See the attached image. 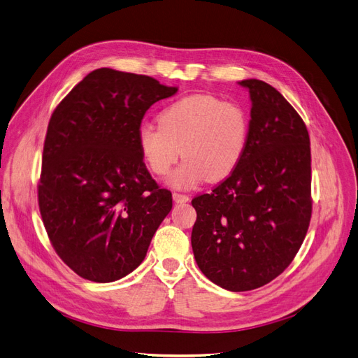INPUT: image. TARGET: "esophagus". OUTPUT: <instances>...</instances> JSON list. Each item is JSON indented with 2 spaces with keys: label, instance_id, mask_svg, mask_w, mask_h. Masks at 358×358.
<instances>
[{
  "label": "esophagus",
  "instance_id": "34e87169",
  "mask_svg": "<svg viewBox=\"0 0 358 358\" xmlns=\"http://www.w3.org/2000/svg\"><path fill=\"white\" fill-rule=\"evenodd\" d=\"M172 197H174V201H176L177 203H186V202H189V201H190V197H189L187 194L177 193V192L172 193Z\"/></svg>",
  "mask_w": 358,
  "mask_h": 358
}]
</instances>
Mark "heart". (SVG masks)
<instances>
[{
	"mask_svg": "<svg viewBox=\"0 0 358 358\" xmlns=\"http://www.w3.org/2000/svg\"><path fill=\"white\" fill-rule=\"evenodd\" d=\"M249 134V116L241 104L193 94L169 104L159 125L143 124L137 141L143 161L159 177L166 176L181 155L186 157L169 181L174 187H190L205 178H229L246 153Z\"/></svg>",
	"mask_w": 358,
	"mask_h": 358,
	"instance_id": "1",
	"label": "heart"
}]
</instances>
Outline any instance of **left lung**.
Wrapping results in <instances>:
<instances>
[{
    "mask_svg": "<svg viewBox=\"0 0 358 358\" xmlns=\"http://www.w3.org/2000/svg\"><path fill=\"white\" fill-rule=\"evenodd\" d=\"M250 134L233 174L192 201V248L215 285L245 292L282 274L306 239L313 213L306 122L270 84L245 79Z\"/></svg>",
    "mask_w": 358,
    "mask_h": 358,
    "instance_id": "left-lung-1",
    "label": "left lung"
}]
</instances>
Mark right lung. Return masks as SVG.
<instances>
[{"instance_id":"add662e5","label":"right lung","mask_w":358,"mask_h":358,"mask_svg":"<svg viewBox=\"0 0 358 358\" xmlns=\"http://www.w3.org/2000/svg\"><path fill=\"white\" fill-rule=\"evenodd\" d=\"M177 92L155 78L101 68L52 112L38 205L60 259L83 279L108 283L136 270L172 208L152 178L137 132L150 106Z\"/></svg>"}]
</instances>
